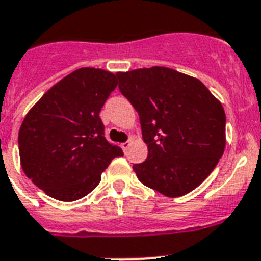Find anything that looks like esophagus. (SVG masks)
<instances>
[{"label": "esophagus", "mask_w": 261, "mask_h": 261, "mask_svg": "<svg viewBox=\"0 0 261 261\" xmlns=\"http://www.w3.org/2000/svg\"><path fill=\"white\" fill-rule=\"evenodd\" d=\"M129 147H130V141H125V143L121 144V148H122V151H124V152L128 151Z\"/></svg>", "instance_id": "esophagus-1"}]
</instances>
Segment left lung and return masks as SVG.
I'll return each instance as SVG.
<instances>
[{"instance_id":"1","label":"left lung","mask_w":261,"mask_h":261,"mask_svg":"<svg viewBox=\"0 0 261 261\" xmlns=\"http://www.w3.org/2000/svg\"><path fill=\"white\" fill-rule=\"evenodd\" d=\"M120 91L140 116L148 158L133 171L143 185L176 198L193 191L225 151V110L199 79L155 66L118 72Z\"/></svg>"}]
</instances>
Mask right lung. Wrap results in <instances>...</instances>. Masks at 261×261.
Instances as JSON below:
<instances>
[{
	"mask_svg": "<svg viewBox=\"0 0 261 261\" xmlns=\"http://www.w3.org/2000/svg\"><path fill=\"white\" fill-rule=\"evenodd\" d=\"M117 74L82 67L55 83L31 108L18 132L24 174L47 195L72 202L91 193L110 162L122 156L103 136L102 106Z\"/></svg>",
	"mask_w": 261,
	"mask_h": 261,
	"instance_id": "1",
	"label": "right lung"
}]
</instances>
